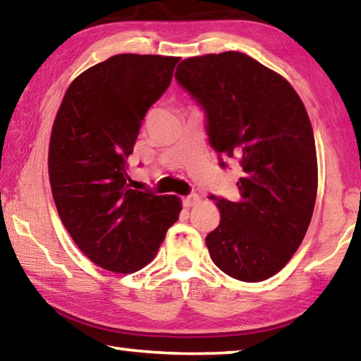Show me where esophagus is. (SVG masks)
<instances>
[{
  "label": "esophagus",
  "instance_id": "obj_1",
  "mask_svg": "<svg viewBox=\"0 0 361 361\" xmlns=\"http://www.w3.org/2000/svg\"><path fill=\"white\" fill-rule=\"evenodd\" d=\"M183 202V207H186V209H189V207H192L199 202V195L197 194H192V195H186V197L181 199Z\"/></svg>",
  "mask_w": 361,
  "mask_h": 361
}]
</instances>
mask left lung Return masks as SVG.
<instances>
[{
	"mask_svg": "<svg viewBox=\"0 0 361 361\" xmlns=\"http://www.w3.org/2000/svg\"><path fill=\"white\" fill-rule=\"evenodd\" d=\"M175 78L204 106L212 148L242 169L240 199L213 197L221 219L205 237L210 258L232 279L262 282L293 258L312 219L319 167L304 103L242 52L185 59Z\"/></svg>",
	"mask_w": 361,
	"mask_h": 361,
	"instance_id": "obj_1",
	"label": "left lung"
}]
</instances>
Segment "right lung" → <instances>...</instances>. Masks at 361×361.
Instances as JSON below:
<instances>
[{"label": "right lung", "mask_w": 361, "mask_h": 361, "mask_svg": "<svg viewBox=\"0 0 361 361\" xmlns=\"http://www.w3.org/2000/svg\"><path fill=\"white\" fill-rule=\"evenodd\" d=\"M178 60L119 54L90 66L66 89L54 121L47 167L59 216L106 271L149 264L181 212L180 197L130 189L127 173L142 121Z\"/></svg>", "instance_id": "obj_1"}]
</instances>
